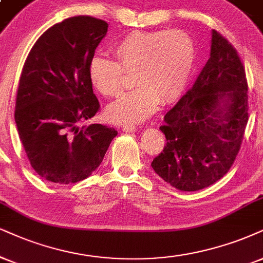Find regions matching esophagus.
Wrapping results in <instances>:
<instances>
[{"label": "esophagus", "mask_w": 263, "mask_h": 263, "mask_svg": "<svg viewBox=\"0 0 263 263\" xmlns=\"http://www.w3.org/2000/svg\"><path fill=\"white\" fill-rule=\"evenodd\" d=\"M135 125H124L123 126V132H125V133H133V132H135Z\"/></svg>", "instance_id": "34e87169"}]
</instances>
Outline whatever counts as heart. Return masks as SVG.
<instances>
[{
    "label": "heart",
    "instance_id": "b5f03b06",
    "mask_svg": "<svg viewBox=\"0 0 263 263\" xmlns=\"http://www.w3.org/2000/svg\"><path fill=\"white\" fill-rule=\"evenodd\" d=\"M116 61L95 56L89 64V80L97 93L112 97L121 92L124 72L133 73L137 85L106 109L109 121L134 125L157 111L160 102L171 103L183 93L193 76L195 45L177 30L132 31L112 46Z\"/></svg>",
    "mask_w": 263,
    "mask_h": 263
}]
</instances>
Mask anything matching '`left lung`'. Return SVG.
I'll list each match as a JSON object with an SVG mask.
<instances>
[{
    "instance_id": "8db88e82",
    "label": "left lung",
    "mask_w": 263,
    "mask_h": 263,
    "mask_svg": "<svg viewBox=\"0 0 263 263\" xmlns=\"http://www.w3.org/2000/svg\"><path fill=\"white\" fill-rule=\"evenodd\" d=\"M248 80L240 57L212 30L211 53L199 77L164 116L163 151L151 167L178 190L215 184L234 163L249 121Z\"/></svg>"
}]
</instances>
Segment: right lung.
Returning <instances> with one entry per match:
<instances>
[{
  "label": "right lung",
  "mask_w": 263,
  "mask_h": 263,
  "mask_svg": "<svg viewBox=\"0 0 263 263\" xmlns=\"http://www.w3.org/2000/svg\"><path fill=\"white\" fill-rule=\"evenodd\" d=\"M107 29L105 21L89 15L64 19L37 39L23 67L15 124L31 167L52 183L91 176L118 134L102 124L77 126L100 108L89 64Z\"/></svg>",
  "instance_id": "1"
}]
</instances>
